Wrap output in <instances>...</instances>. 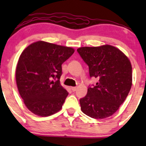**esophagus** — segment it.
I'll list each match as a JSON object with an SVG mask.
<instances>
[{
	"mask_svg": "<svg viewBox=\"0 0 146 146\" xmlns=\"http://www.w3.org/2000/svg\"><path fill=\"white\" fill-rule=\"evenodd\" d=\"M76 90H77V88H76V87H71V90L73 91V92H75Z\"/></svg>",
	"mask_w": 146,
	"mask_h": 146,
	"instance_id": "1",
	"label": "esophagus"
}]
</instances>
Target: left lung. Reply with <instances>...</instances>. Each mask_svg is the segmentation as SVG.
Returning a JSON list of instances; mask_svg holds the SVG:
<instances>
[{"mask_svg":"<svg viewBox=\"0 0 146 146\" xmlns=\"http://www.w3.org/2000/svg\"><path fill=\"white\" fill-rule=\"evenodd\" d=\"M89 68L90 77L96 85H89L88 93L80 99L84 114L94 119L110 117L124 102L132 85L130 61L116 47L104 45L77 49Z\"/></svg>","mask_w":146,"mask_h":146,"instance_id":"left-lung-1","label":"left lung"}]
</instances>
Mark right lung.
I'll list each match as a JSON object with an SVG mask.
<instances>
[{"mask_svg": "<svg viewBox=\"0 0 146 146\" xmlns=\"http://www.w3.org/2000/svg\"><path fill=\"white\" fill-rule=\"evenodd\" d=\"M74 51L70 47L42 41L23 51L16 68V82L29 111L47 117L61 110L68 94L60 84L61 65Z\"/></svg>", "mask_w": 146, "mask_h": 146, "instance_id": "1", "label": "right lung"}]
</instances>
